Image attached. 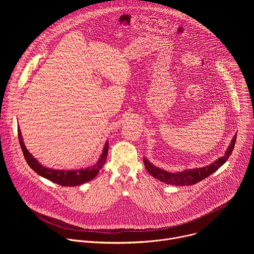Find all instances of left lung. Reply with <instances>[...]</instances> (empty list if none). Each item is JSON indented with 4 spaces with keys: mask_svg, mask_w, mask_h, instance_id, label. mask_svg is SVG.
<instances>
[{
    "mask_svg": "<svg viewBox=\"0 0 254 254\" xmlns=\"http://www.w3.org/2000/svg\"><path fill=\"white\" fill-rule=\"evenodd\" d=\"M236 135L231 140L230 146L228 147L225 155L218 160H216L214 163H212L209 166L203 167V168H197V169H190L185 170L183 172L179 173H170L165 170H162L160 168L155 167L152 165L146 158H143V164L146 167L147 171L156 179L162 181V182L169 184V185H175V186H191L194 185L203 179L209 177L211 174H213L215 171L218 170L223 164L226 163L228 158L231 156V153L235 147L236 141Z\"/></svg>",
    "mask_w": 254,
    "mask_h": 254,
    "instance_id": "1",
    "label": "left lung"
}]
</instances>
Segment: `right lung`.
<instances>
[{"mask_svg":"<svg viewBox=\"0 0 254 254\" xmlns=\"http://www.w3.org/2000/svg\"><path fill=\"white\" fill-rule=\"evenodd\" d=\"M18 136H19V141H20V146L23 151L24 157L28 163V165L31 167L32 170H34L38 175L52 181V182L61 185V186H77V185H82L88 181H91L93 178L96 177L98 174L99 170L102 168L104 165L106 158H107V153H108V141H106L105 146L103 148L102 154L98 160V162L85 169H79V170H69V171H63V170H53V169H48L43 167L41 164L38 163V161L36 160L26 149L25 144L23 142L21 130L18 127Z\"/></svg>","mask_w":254,"mask_h":254,"instance_id":"obj_1","label":"right lung"}]
</instances>
